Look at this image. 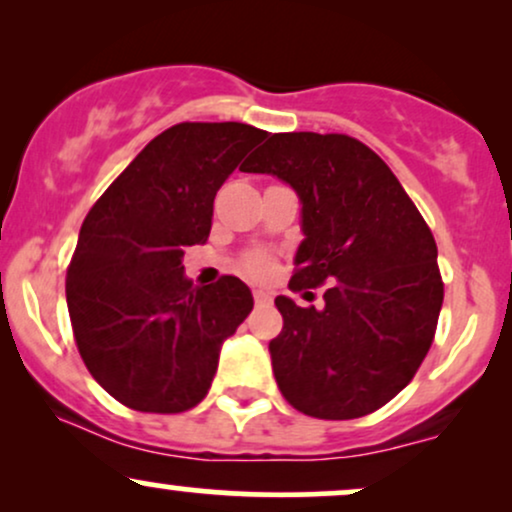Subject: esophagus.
Masks as SVG:
<instances>
[{"mask_svg": "<svg viewBox=\"0 0 512 512\" xmlns=\"http://www.w3.org/2000/svg\"><path fill=\"white\" fill-rule=\"evenodd\" d=\"M252 296H255V303H269L272 301V293L267 289H255L252 291Z\"/></svg>", "mask_w": 512, "mask_h": 512, "instance_id": "esophagus-1", "label": "esophagus"}]
</instances>
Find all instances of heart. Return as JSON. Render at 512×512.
I'll list each match as a JSON object with an SVG mask.
<instances>
[{
    "instance_id": "b5f03b06",
    "label": "heart",
    "mask_w": 512,
    "mask_h": 512,
    "mask_svg": "<svg viewBox=\"0 0 512 512\" xmlns=\"http://www.w3.org/2000/svg\"><path fill=\"white\" fill-rule=\"evenodd\" d=\"M250 269L255 274H267L269 272V260H267V257H255V260L250 262Z\"/></svg>"
}]
</instances>
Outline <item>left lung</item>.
Returning <instances> with one entry per match:
<instances>
[{
	"label": "left lung",
	"instance_id": "1",
	"mask_svg": "<svg viewBox=\"0 0 512 512\" xmlns=\"http://www.w3.org/2000/svg\"><path fill=\"white\" fill-rule=\"evenodd\" d=\"M284 180L301 199L291 289L330 284L322 308L276 296L269 342L281 395L315 419H358L390 402L436 334L438 248L387 163L346 134H272L240 166Z\"/></svg>",
	"mask_w": 512,
	"mask_h": 512
}]
</instances>
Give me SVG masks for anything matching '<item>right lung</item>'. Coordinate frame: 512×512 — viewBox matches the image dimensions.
Instances as JSON below:
<instances>
[{"mask_svg": "<svg viewBox=\"0 0 512 512\" xmlns=\"http://www.w3.org/2000/svg\"><path fill=\"white\" fill-rule=\"evenodd\" d=\"M262 139L264 129L243 122H180L88 211L67 269V308L88 373L125 407H197L223 342L250 315L252 293L238 276L192 286L182 255L207 243L216 192Z\"/></svg>", "mask_w": 512, "mask_h": 512, "instance_id": "right-lung-1", "label": "right lung"}]
</instances>
